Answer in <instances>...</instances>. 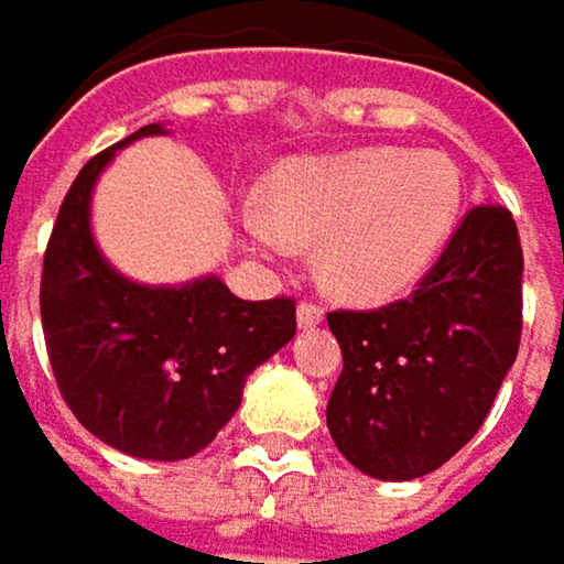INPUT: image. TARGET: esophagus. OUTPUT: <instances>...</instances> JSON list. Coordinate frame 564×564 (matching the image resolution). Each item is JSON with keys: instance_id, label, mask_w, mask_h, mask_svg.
<instances>
[{"instance_id": "1", "label": "esophagus", "mask_w": 564, "mask_h": 564, "mask_svg": "<svg viewBox=\"0 0 564 564\" xmlns=\"http://www.w3.org/2000/svg\"><path fill=\"white\" fill-rule=\"evenodd\" d=\"M324 321V308L315 305V302H302L299 305V327H315Z\"/></svg>"}]
</instances>
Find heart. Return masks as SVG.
<instances>
[{
	"mask_svg": "<svg viewBox=\"0 0 564 564\" xmlns=\"http://www.w3.org/2000/svg\"><path fill=\"white\" fill-rule=\"evenodd\" d=\"M458 210L460 172L448 155L380 145L285 162L265 184V210H249L243 227L269 256L285 240L315 247L330 295L377 305L435 265Z\"/></svg>",
	"mask_w": 564,
	"mask_h": 564,
	"instance_id": "b5f03b06",
	"label": "heart"
}]
</instances>
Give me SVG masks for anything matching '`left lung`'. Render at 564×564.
Listing matches in <instances>:
<instances>
[{"label": "left lung", "instance_id": "obj_1", "mask_svg": "<svg viewBox=\"0 0 564 564\" xmlns=\"http://www.w3.org/2000/svg\"><path fill=\"white\" fill-rule=\"evenodd\" d=\"M344 370L327 402L340 455L377 480L438 470L477 435L523 334L513 214L470 207L409 299L330 312Z\"/></svg>", "mask_w": 564, "mask_h": 564}]
</instances>
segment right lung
<instances>
[{
    "label": "right lung",
    "mask_w": 564,
    "mask_h": 564,
    "mask_svg": "<svg viewBox=\"0 0 564 564\" xmlns=\"http://www.w3.org/2000/svg\"><path fill=\"white\" fill-rule=\"evenodd\" d=\"M165 132L142 126L74 177L41 269V327L57 389L109 448L181 460L240 409L247 377L295 337V299L243 302L220 279L152 289L122 279L94 243L90 191L116 149Z\"/></svg>",
    "instance_id": "right-lung-1"
}]
</instances>
